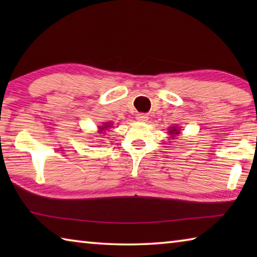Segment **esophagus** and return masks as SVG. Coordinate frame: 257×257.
Returning a JSON list of instances; mask_svg holds the SVG:
<instances>
[{"label":"esophagus","instance_id":"esophagus-1","mask_svg":"<svg viewBox=\"0 0 257 257\" xmlns=\"http://www.w3.org/2000/svg\"><path fill=\"white\" fill-rule=\"evenodd\" d=\"M136 119L138 120V121H142V122H145V121H147V119H149V116H147L146 114H137V116H136Z\"/></svg>","mask_w":257,"mask_h":257}]
</instances>
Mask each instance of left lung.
<instances>
[{
	"label": "left lung",
	"instance_id": "1",
	"mask_svg": "<svg viewBox=\"0 0 257 257\" xmlns=\"http://www.w3.org/2000/svg\"><path fill=\"white\" fill-rule=\"evenodd\" d=\"M169 135H171V138H175L176 135H179L180 134V130L178 127H170L169 128Z\"/></svg>",
	"mask_w": 257,
	"mask_h": 257
}]
</instances>
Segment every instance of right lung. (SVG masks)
I'll return each mask as SVG.
<instances>
[{
	"label": "right lung",
	"instance_id": "obj_1",
	"mask_svg": "<svg viewBox=\"0 0 257 257\" xmlns=\"http://www.w3.org/2000/svg\"><path fill=\"white\" fill-rule=\"evenodd\" d=\"M111 125H112V123H110V122H104L103 125L99 127V133H103V130H107L108 128H111Z\"/></svg>",
	"mask_w": 257,
	"mask_h": 257
}]
</instances>
